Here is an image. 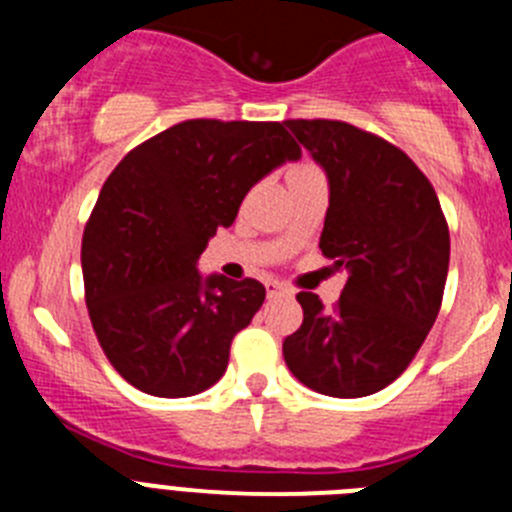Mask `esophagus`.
Returning a JSON list of instances; mask_svg holds the SVG:
<instances>
[{
  "instance_id": "obj_1",
  "label": "esophagus",
  "mask_w": 512,
  "mask_h": 512,
  "mask_svg": "<svg viewBox=\"0 0 512 512\" xmlns=\"http://www.w3.org/2000/svg\"><path fill=\"white\" fill-rule=\"evenodd\" d=\"M289 295H292V292H289L284 284H279V282L266 284V297H269V300H277V297H289Z\"/></svg>"
}]
</instances>
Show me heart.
Here are the masks:
<instances>
[{"label": "heart", "mask_w": 512, "mask_h": 512, "mask_svg": "<svg viewBox=\"0 0 512 512\" xmlns=\"http://www.w3.org/2000/svg\"><path fill=\"white\" fill-rule=\"evenodd\" d=\"M318 169V166H312V164H297V166H292V169H289V174H300V171H315Z\"/></svg>", "instance_id": "obj_1"}]
</instances>
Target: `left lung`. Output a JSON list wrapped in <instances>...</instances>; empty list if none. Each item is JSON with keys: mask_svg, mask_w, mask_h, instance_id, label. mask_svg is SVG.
<instances>
[{"mask_svg": "<svg viewBox=\"0 0 512 512\" xmlns=\"http://www.w3.org/2000/svg\"><path fill=\"white\" fill-rule=\"evenodd\" d=\"M284 125L328 174L320 251L348 274L333 310L297 295L302 325L284 338V361L320 395H374L408 369L436 323L449 225L428 176L390 140L341 120Z\"/></svg>", "mask_w": 512, "mask_h": 512, "instance_id": "obj_1", "label": "left lung"}]
</instances>
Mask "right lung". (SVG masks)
I'll list each match as a JSON object with an SVG mask.
<instances>
[{
    "label": "right lung",
    "mask_w": 512,
    "mask_h": 512,
    "mask_svg": "<svg viewBox=\"0 0 512 512\" xmlns=\"http://www.w3.org/2000/svg\"><path fill=\"white\" fill-rule=\"evenodd\" d=\"M300 156L284 122L202 117L135 146L107 176L81 238L84 297L104 356L135 390L189 397L223 377L266 289L202 282L197 259L248 189Z\"/></svg>",
    "instance_id": "1"
}]
</instances>
